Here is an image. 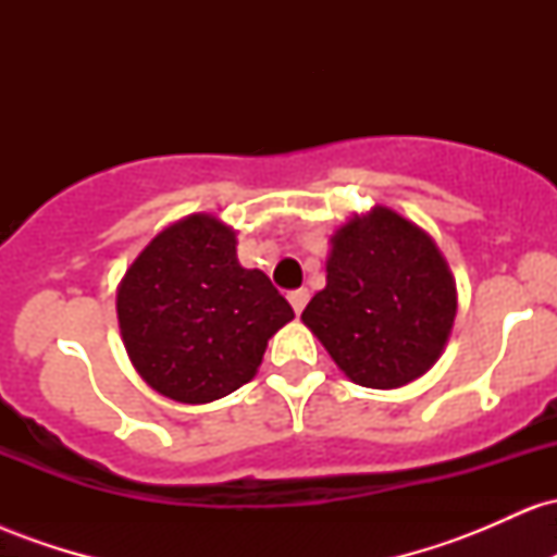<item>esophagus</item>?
<instances>
[{
    "mask_svg": "<svg viewBox=\"0 0 557 557\" xmlns=\"http://www.w3.org/2000/svg\"><path fill=\"white\" fill-rule=\"evenodd\" d=\"M287 300H290L293 311H296V314H300V311H304V306L309 304V290H306V287H298V290L287 293Z\"/></svg>",
    "mask_w": 557,
    "mask_h": 557,
    "instance_id": "esophagus-1",
    "label": "esophagus"
}]
</instances>
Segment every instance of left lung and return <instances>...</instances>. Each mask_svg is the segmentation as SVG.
Returning a JSON list of instances; mask_svg holds the SVG:
<instances>
[{"label": "left lung", "mask_w": 557, "mask_h": 557, "mask_svg": "<svg viewBox=\"0 0 557 557\" xmlns=\"http://www.w3.org/2000/svg\"><path fill=\"white\" fill-rule=\"evenodd\" d=\"M456 311V277L432 235L376 203L330 235L327 285L300 319L350 382L395 389L437 363Z\"/></svg>", "instance_id": "1"}]
</instances>
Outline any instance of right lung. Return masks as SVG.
I'll return each mask as SVG.
<instances>
[{"label": "right lung", "mask_w": 557, "mask_h": 557, "mask_svg": "<svg viewBox=\"0 0 557 557\" xmlns=\"http://www.w3.org/2000/svg\"><path fill=\"white\" fill-rule=\"evenodd\" d=\"M235 230L216 214L172 222L117 285L120 337L133 369L177 403H212L257 376L290 304L238 261Z\"/></svg>", "instance_id": "right-lung-1"}]
</instances>
